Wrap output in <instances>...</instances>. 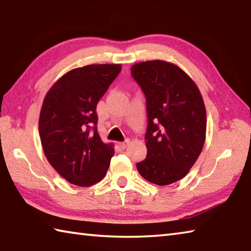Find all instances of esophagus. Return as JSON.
<instances>
[{
  "label": "esophagus",
  "mask_w": 251,
  "mask_h": 251,
  "mask_svg": "<svg viewBox=\"0 0 251 251\" xmlns=\"http://www.w3.org/2000/svg\"><path fill=\"white\" fill-rule=\"evenodd\" d=\"M130 144V140H125V141H123V142H119V147L120 148H122V149H125L127 146H128Z\"/></svg>",
  "instance_id": "34e87169"
}]
</instances>
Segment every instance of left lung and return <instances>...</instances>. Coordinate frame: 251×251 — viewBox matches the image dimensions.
Returning <instances> with one entry per match:
<instances>
[{"mask_svg":"<svg viewBox=\"0 0 251 251\" xmlns=\"http://www.w3.org/2000/svg\"><path fill=\"white\" fill-rule=\"evenodd\" d=\"M131 75L147 100V158L139 174L159 186L188 174L203 148L207 113L197 85L173 63L154 60L132 65Z\"/></svg>","mask_w":251,"mask_h":251,"instance_id":"left-lung-1","label":"left lung"}]
</instances>
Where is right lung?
I'll return each instance as SVG.
<instances>
[{"instance_id":"right-lung-1","label":"right lung","mask_w":251,"mask_h":251,"mask_svg":"<svg viewBox=\"0 0 251 251\" xmlns=\"http://www.w3.org/2000/svg\"><path fill=\"white\" fill-rule=\"evenodd\" d=\"M121 70V64L74 68L44 97L39 117L43 152L54 170L73 185L97 184L109 169L114 144L102 141L96 109Z\"/></svg>"}]
</instances>
